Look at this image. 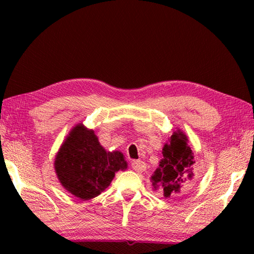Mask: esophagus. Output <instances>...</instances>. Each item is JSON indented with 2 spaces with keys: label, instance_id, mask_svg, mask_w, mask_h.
Listing matches in <instances>:
<instances>
[{
  "label": "esophagus",
  "instance_id": "esophagus-1",
  "mask_svg": "<svg viewBox=\"0 0 254 254\" xmlns=\"http://www.w3.org/2000/svg\"><path fill=\"white\" fill-rule=\"evenodd\" d=\"M131 166H132V168L136 171V173H143L145 168H147V165H145V163L141 160L132 161Z\"/></svg>",
  "mask_w": 254,
  "mask_h": 254
}]
</instances>
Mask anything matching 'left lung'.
<instances>
[{"label": "left lung", "instance_id": "left-lung-1", "mask_svg": "<svg viewBox=\"0 0 254 254\" xmlns=\"http://www.w3.org/2000/svg\"><path fill=\"white\" fill-rule=\"evenodd\" d=\"M163 158L151 176L152 189L165 198L178 200L195 185V154L182 130L175 131L162 148Z\"/></svg>", "mask_w": 254, "mask_h": 254}]
</instances>
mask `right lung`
<instances>
[{"mask_svg":"<svg viewBox=\"0 0 254 254\" xmlns=\"http://www.w3.org/2000/svg\"><path fill=\"white\" fill-rule=\"evenodd\" d=\"M55 171L62 186L81 200L104 191L115 173L126 170L122 152L106 151L94 130L79 123L71 128L55 158Z\"/></svg>","mask_w":254,"mask_h":254,"instance_id":"1","label":"right lung"}]
</instances>
